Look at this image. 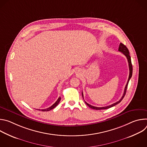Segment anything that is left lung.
<instances>
[{
	"instance_id": "left-lung-1",
	"label": "left lung",
	"mask_w": 147,
	"mask_h": 147,
	"mask_svg": "<svg viewBox=\"0 0 147 147\" xmlns=\"http://www.w3.org/2000/svg\"><path fill=\"white\" fill-rule=\"evenodd\" d=\"M119 51L121 52L122 53H123L125 57H127V59L128 60V63H129V70H130V73H129V79H128V81L127 82V84H126V86H125V88H124V93H123V95L121 97V98L117 102L109 106H107V107H94V106H92L91 105L88 104V103H87L86 101V103L87 105L90 108H92L93 109H95V110H101V109H108V108H112L114 106H115L116 105L118 104L119 103H120L121 100L123 99V98L124 97L125 95V92H126V90H127V86H128V84H129V80L131 78V76H132V74H133V66H132V64H131V57L130 56V53H129V49H127V48L125 47L124 44H123L122 43H120V45H119ZM82 98H83V94H82ZM84 99V98H83Z\"/></svg>"
}]
</instances>
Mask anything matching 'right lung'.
<instances>
[{
  "mask_svg": "<svg viewBox=\"0 0 147 147\" xmlns=\"http://www.w3.org/2000/svg\"><path fill=\"white\" fill-rule=\"evenodd\" d=\"M60 99H61V98L60 97H59V98H58V99L56 100V102L53 104V105H52L51 107H49V108H47V109H38L39 111H44V112H45V111H51V109H53V108H55L57 105L59 104V102L60 101Z\"/></svg>",
  "mask_w": 147,
  "mask_h": 147,
  "instance_id": "add662e5",
  "label": "right lung"
}]
</instances>
